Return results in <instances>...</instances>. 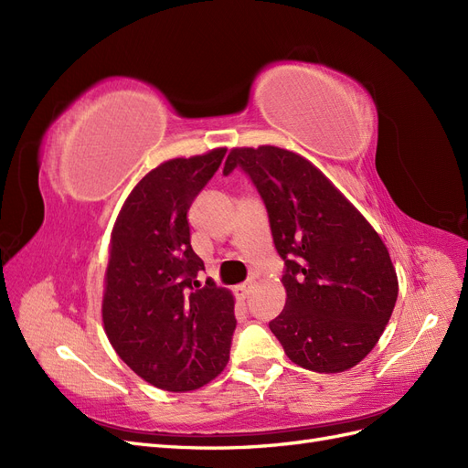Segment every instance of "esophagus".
Here are the masks:
<instances>
[{
	"mask_svg": "<svg viewBox=\"0 0 468 468\" xmlns=\"http://www.w3.org/2000/svg\"><path fill=\"white\" fill-rule=\"evenodd\" d=\"M253 285H256V282L253 281H248V282H244V285H238L236 287V296L239 301H244V299H248V294L253 291Z\"/></svg>",
	"mask_w": 468,
	"mask_h": 468,
	"instance_id": "esophagus-1",
	"label": "esophagus"
}]
</instances>
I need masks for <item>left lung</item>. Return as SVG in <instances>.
<instances>
[{"label":"left lung","mask_w":468,"mask_h":468,"mask_svg":"<svg viewBox=\"0 0 468 468\" xmlns=\"http://www.w3.org/2000/svg\"><path fill=\"white\" fill-rule=\"evenodd\" d=\"M236 165L256 183L287 265V303L269 328L303 369H351L378 344L399 296L385 242L301 154L269 144L232 148L224 176Z\"/></svg>","instance_id":"obj_1"}]
</instances>
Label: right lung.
<instances>
[{"instance_id":"right-lung-1","label":"right lung","mask_w":468,"mask_h":468,"mask_svg":"<svg viewBox=\"0 0 468 468\" xmlns=\"http://www.w3.org/2000/svg\"><path fill=\"white\" fill-rule=\"evenodd\" d=\"M226 148L154 167L126 197L109 242L101 316L117 356L150 385L189 392L230 357L234 294L207 279L187 212Z\"/></svg>"}]
</instances>
